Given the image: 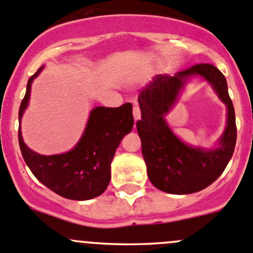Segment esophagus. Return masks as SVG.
Wrapping results in <instances>:
<instances>
[{
  "mask_svg": "<svg viewBox=\"0 0 253 253\" xmlns=\"http://www.w3.org/2000/svg\"><path fill=\"white\" fill-rule=\"evenodd\" d=\"M133 117L134 121H138L141 119V109H139L138 105H134L133 106Z\"/></svg>",
  "mask_w": 253,
  "mask_h": 253,
  "instance_id": "1",
  "label": "esophagus"
}]
</instances>
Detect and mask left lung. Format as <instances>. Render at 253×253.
Wrapping results in <instances>:
<instances>
[{"instance_id": "1", "label": "left lung", "mask_w": 253, "mask_h": 253, "mask_svg": "<svg viewBox=\"0 0 253 253\" xmlns=\"http://www.w3.org/2000/svg\"><path fill=\"white\" fill-rule=\"evenodd\" d=\"M204 76L228 106V126L220 139V147L212 151L184 145L172 134L163 117L175 101L186 78ZM142 117L136 124L142 142V154L151 183L170 194H192L214 183L226 168L236 144L235 110L222 73L210 64H198L184 72L157 75L139 90Z\"/></svg>"}]
</instances>
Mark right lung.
<instances>
[{
    "label": "right lung",
    "instance_id": "right-lung-1",
    "mask_svg": "<svg viewBox=\"0 0 253 253\" xmlns=\"http://www.w3.org/2000/svg\"><path fill=\"white\" fill-rule=\"evenodd\" d=\"M42 68L27 83L26 95L19 106V121L28 105L32 82ZM132 127V105L127 102L120 107H95L82 139L67 153L41 156L31 151L24 144L21 128L18 129V142L26 164L46 188L67 199L89 200L106 190L115 152Z\"/></svg>",
    "mask_w": 253,
    "mask_h": 253
}]
</instances>
